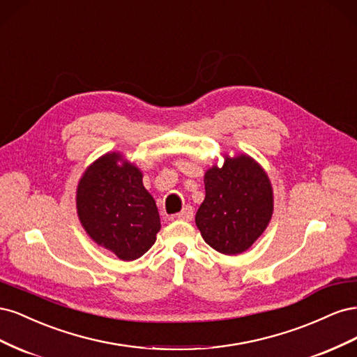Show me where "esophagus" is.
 <instances>
[{
    "label": "esophagus",
    "instance_id": "34e87169",
    "mask_svg": "<svg viewBox=\"0 0 357 357\" xmlns=\"http://www.w3.org/2000/svg\"><path fill=\"white\" fill-rule=\"evenodd\" d=\"M177 219L178 220H186V222H190L193 219V208L190 207V205H186V207L177 214Z\"/></svg>",
    "mask_w": 357,
    "mask_h": 357
}]
</instances>
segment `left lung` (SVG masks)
<instances>
[{"instance_id": "1", "label": "left lung", "mask_w": 357, "mask_h": 357, "mask_svg": "<svg viewBox=\"0 0 357 357\" xmlns=\"http://www.w3.org/2000/svg\"><path fill=\"white\" fill-rule=\"evenodd\" d=\"M205 171V198L195 215L204 241L228 256L248 250L271 222L274 193L261 164L245 153L225 155Z\"/></svg>"}]
</instances>
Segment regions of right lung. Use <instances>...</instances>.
Returning a JSON list of instances; mask_svg holds the SVG:
<instances>
[{
    "instance_id": "1",
    "label": "right lung",
    "mask_w": 357,
    "mask_h": 357,
    "mask_svg": "<svg viewBox=\"0 0 357 357\" xmlns=\"http://www.w3.org/2000/svg\"><path fill=\"white\" fill-rule=\"evenodd\" d=\"M75 207L91 240L121 261H135L156 241L160 219L143 172L119 152L93 160L82 174Z\"/></svg>"
}]
</instances>
